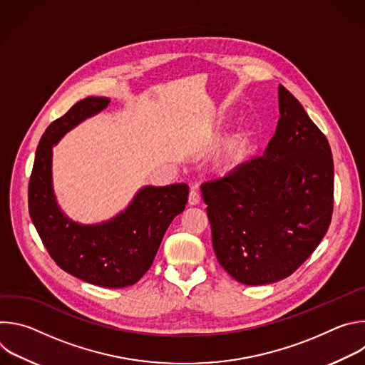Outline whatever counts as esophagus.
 Returning a JSON list of instances; mask_svg holds the SVG:
<instances>
[{
    "label": "esophagus",
    "mask_w": 365,
    "mask_h": 365,
    "mask_svg": "<svg viewBox=\"0 0 365 365\" xmlns=\"http://www.w3.org/2000/svg\"><path fill=\"white\" fill-rule=\"evenodd\" d=\"M200 202V195H199V192L197 190H195V189H192L190 190V193H189V205H197Z\"/></svg>",
    "instance_id": "34e87169"
}]
</instances>
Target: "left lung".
Listing matches in <instances>:
<instances>
[{"label": "left lung", "mask_w": 365, "mask_h": 365, "mask_svg": "<svg viewBox=\"0 0 365 365\" xmlns=\"http://www.w3.org/2000/svg\"><path fill=\"white\" fill-rule=\"evenodd\" d=\"M279 111L262 158L200 186L218 262L248 286L289 277L317 250L332 218L329 143L282 85Z\"/></svg>", "instance_id": "1"}]
</instances>
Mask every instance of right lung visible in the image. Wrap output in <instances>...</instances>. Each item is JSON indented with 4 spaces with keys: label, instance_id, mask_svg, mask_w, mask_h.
Listing matches in <instances>:
<instances>
[{
    "label": "right lung",
    "instance_id": "obj_1",
    "mask_svg": "<svg viewBox=\"0 0 365 365\" xmlns=\"http://www.w3.org/2000/svg\"><path fill=\"white\" fill-rule=\"evenodd\" d=\"M110 102L88 96L47 127L36 150L29 211L46 250L62 270L95 286L118 289L137 283L150 269L170 222L185 211L189 186H143L124 211L98 224L76 222L62 211L51 173L53 147Z\"/></svg>",
    "mask_w": 365,
    "mask_h": 365
}]
</instances>
